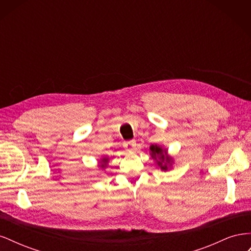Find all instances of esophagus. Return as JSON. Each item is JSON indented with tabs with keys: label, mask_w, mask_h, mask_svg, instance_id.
I'll list each match as a JSON object with an SVG mask.
<instances>
[{
	"label": "esophagus",
	"mask_w": 251,
	"mask_h": 251,
	"mask_svg": "<svg viewBox=\"0 0 251 251\" xmlns=\"http://www.w3.org/2000/svg\"><path fill=\"white\" fill-rule=\"evenodd\" d=\"M124 147L127 150V151H133L136 147V141L135 140H130V141H126L125 142Z\"/></svg>",
	"instance_id": "esophagus-1"
}]
</instances>
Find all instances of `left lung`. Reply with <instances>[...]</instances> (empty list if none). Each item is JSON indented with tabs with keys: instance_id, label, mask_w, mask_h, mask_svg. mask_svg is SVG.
<instances>
[{
	"instance_id": "8db88e82",
	"label": "left lung",
	"mask_w": 251,
	"mask_h": 251,
	"mask_svg": "<svg viewBox=\"0 0 251 251\" xmlns=\"http://www.w3.org/2000/svg\"><path fill=\"white\" fill-rule=\"evenodd\" d=\"M151 151V157L155 159H160V160H156L158 166H160V169L162 171H168V166L172 165V158L166 153V150H163L162 148L158 147V146H151L150 148Z\"/></svg>"
}]
</instances>
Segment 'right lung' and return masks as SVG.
Here are the masks:
<instances>
[{
	"instance_id": "right-lung-1",
	"label": "right lung",
	"mask_w": 251,
	"mask_h": 251,
	"mask_svg": "<svg viewBox=\"0 0 251 251\" xmlns=\"http://www.w3.org/2000/svg\"><path fill=\"white\" fill-rule=\"evenodd\" d=\"M107 163H108V158H103L102 160H101V168L103 169V168H105V166H107Z\"/></svg>"
}]
</instances>
